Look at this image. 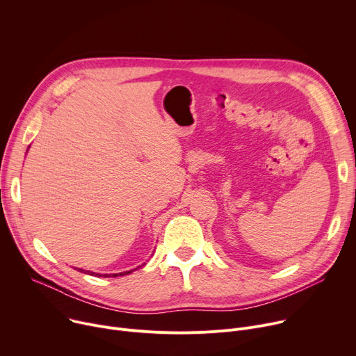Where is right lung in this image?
<instances>
[{
	"label": "right lung",
	"instance_id": "right-lung-1",
	"mask_svg": "<svg viewBox=\"0 0 356 356\" xmlns=\"http://www.w3.org/2000/svg\"><path fill=\"white\" fill-rule=\"evenodd\" d=\"M79 271L82 273H88V274H95V275H99V277H118V275H126V274H130L133 270H129V271H122V273H114V274H99V273H93V271H89V270H83V268H77Z\"/></svg>",
	"mask_w": 356,
	"mask_h": 356
}]
</instances>
